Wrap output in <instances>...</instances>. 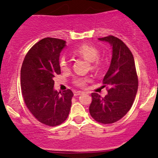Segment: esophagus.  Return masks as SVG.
Segmentation results:
<instances>
[{"label": "esophagus", "mask_w": 158, "mask_h": 158, "mask_svg": "<svg viewBox=\"0 0 158 158\" xmlns=\"http://www.w3.org/2000/svg\"><path fill=\"white\" fill-rule=\"evenodd\" d=\"M83 93V92H80V91H75L74 92V95H82Z\"/></svg>", "instance_id": "esophagus-1"}]
</instances>
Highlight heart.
Listing matches in <instances>:
<instances>
[{
	"instance_id": "1",
	"label": "heart",
	"mask_w": 158,
	"mask_h": 158,
	"mask_svg": "<svg viewBox=\"0 0 158 158\" xmlns=\"http://www.w3.org/2000/svg\"><path fill=\"white\" fill-rule=\"evenodd\" d=\"M72 53L76 56L80 57L88 61L90 69L93 71H100L104 66V59L98 56L99 50L94 46L89 45V44H83L73 49ZM59 64L62 71H67L69 69V63L65 57H61L60 59ZM87 81H88L87 78L75 77L73 82L76 86L84 87L86 85Z\"/></svg>"
}]
</instances>
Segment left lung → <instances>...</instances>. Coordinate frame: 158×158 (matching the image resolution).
<instances>
[{"label":"left lung","instance_id":"left-lung-1","mask_svg":"<svg viewBox=\"0 0 158 158\" xmlns=\"http://www.w3.org/2000/svg\"><path fill=\"white\" fill-rule=\"evenodd\" d=\"M98 40L111 44L112 58L102 81L108 94L102 97L92 93L89 112L96 122L111 124L122 118L131 108L138 92V79L132 52L123 41L111 35Z\"/></svg>","mask_w":158,"mask_h":158}]
</instances>
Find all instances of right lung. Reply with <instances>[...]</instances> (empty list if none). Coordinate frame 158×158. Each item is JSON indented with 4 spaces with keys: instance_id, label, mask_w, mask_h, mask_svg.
Returning a JSON list of instances; mask_svg holds the SVG:
<instances>
[{
    "instance_id": "obj_1",
    "label": "right lung",
    "mask_w": 158,
    "mask_h": 158,
    "mask_svg": "<svg viewBox=\"0 0 158 158\" xmlns=\"http://www.w3.org/2000/svg\"><path fill=\"white\" fill-rule=\"evenodd\" d=\"M66 41L47 37L27 52L20 70V85L25 104L33 116L48 126H56L68 118L73 93L54 90L53 78L61 73L60 54Z\"/></svg>"
}]
</instances>
